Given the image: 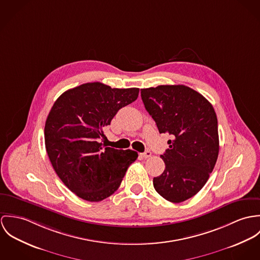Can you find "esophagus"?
<instances>
[{
  "instance_id": "obj_1",
  "label": "esophagus",
  "mask_w": 260,
  "mask_h": 260,
  "mask_svg": "<svg viewBox=\"0 0 260 260\" xmlns=\"http://www.w3.org/2000/svg\"><path fill=\"white\" fill-rule=\"evenodd\" d=\"M141 155L144 157V158H148L150 155H151V152L149 150H145L144 153H141Z\"/></svg>"
}]
</instances>
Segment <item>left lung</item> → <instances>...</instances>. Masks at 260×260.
Masks as SVG:
<instances>
[{
  "label": "left lung",
  "mask_w": 260,
  "mask_h": 260,
  "mask_svg": "<svg viewBox=\"0 0 260 260\" xmlns=\"http://www.w3.org/2000/svg\"><path fill=\"white\" fill-rule=\"evenodd\" d=\"M141 94L158 132L173 138L160 155L166 169L153 177V186L169 202H184L202 189L217 160L214 109L200 92L183 85L142 88Z\"/></svg>",
  "instance_id": "1"
}]
</instances>
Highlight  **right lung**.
I'll return each instance as SVG.
<instances>
[{
  "label": "right lung",
  "mask_w": 260,
  "mask_h": 260,
  "mask_svg": "<svg viewBox=\"0 0 260 260\" xmlns=\"http://www.w3.org/2000/svg\"><path fill=\"white\" fill-rule=\"evenodd\" d=\"M139 91L87 83L61 93L52 107L45 125L47 153L60 180L79 198H109L138 158L137 151L106 146L102 139L104 127L138 99Z\"/></svg>",
  "instance_id": "1"
}]
</instances>
